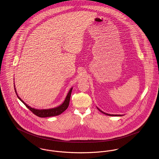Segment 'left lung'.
<instances>
[{"label": "left lung", "mask_w": 159, "mask_h": 159, "mask_svg": "<svg viewBox=\"0 0 159 159\" xmlns=\"http://www.w3.org/2000/svg\"><path fill=\"white\" fill-rule=\"evenodd\" d=\"M97 109H98L100 112H102V113L108 115V116H122V115H120V114H110L106 113H104V112H103L102 111H101L99 108H97Z\"/></svg>", "instance_id": "8db88e82"}]
</instances>
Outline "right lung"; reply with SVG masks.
<instances>
[{"label":"right lung","instance_id":"1","mask_svg":"<svg viewBox=\"0 0 159 159\" xmlns=\"http://www.w3.org/2000/svg\"><path fill=\"white\" fill-rule=\"evenodd\" d=\"M15 87V92L16 93L17 97H18V98L23 102V103L25 105V107L30 110L33 113L35 114L36 116L40 117H51V116H58L61 113H62L64 111H66L67 108H68V105H69V103H70V96H71V93L73 89V88H71L70 91L68 92L64 102L59 106H58L56 108H50V109H43V110H38V109H35L34 108H32L30 107H29L28 105H27L22 99L17 94V92L16 90L15 86L14 85Z\"/></svg>","mask_w":159,"mask_h":159}]
</instances>
